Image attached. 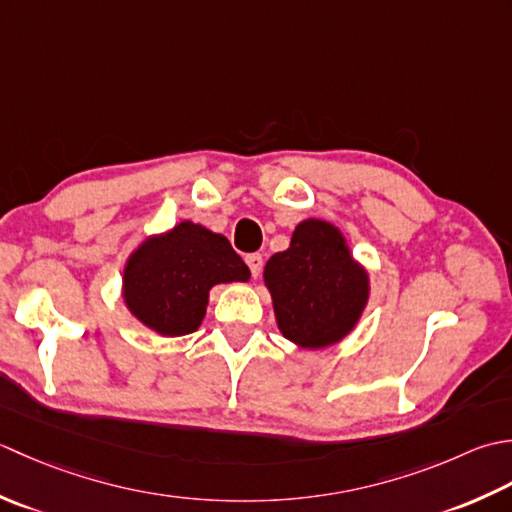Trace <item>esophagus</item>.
<instances>
[{"mask_svg":"<svg viewBox=\"0 0 512 512\" xmlns=\"http://www.w3.org/2000/svg\"><path fill=\"white\" fill-rule=\"evenodd\" d=\"M245 263H247L249 271H252V276L258 278L260 271H263V256H260V254H247L245 256Z\"/></svg>","mask_w":512,"mask_h":512,"instance_id":"obj_1","label":"esophagus"}]
</instances>
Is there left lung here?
Wrapping results in <instances>:
<instances>
[{
  "mask_svg": "<svg viewBox=\"0 0 512 512\" xmlns=\"http://www.w3.org/2000/svg\"><path fill=\"white\" fill-rule=\"evenodd\" d=\"M265 283L283 336L309 349L347 336L369 296L367 274L342 234L314 218L296 227L289 249L267 260Z\"/></svg>",
  "mask_w": 512,
  "mask_h": 512,
  "instance_id": "8db88e82",
  "label": "left lung"
}]
</instances>
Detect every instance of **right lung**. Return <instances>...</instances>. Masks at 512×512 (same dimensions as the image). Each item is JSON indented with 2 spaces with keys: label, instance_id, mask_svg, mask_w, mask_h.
Returning <instances> with one entry per match:
<instances>
[{
  "label": "right lung",
  "instance_id": "right-lung-1",
  "mask_svg": "<svg viewBox=\"0 0 512 512\" xmlns=\"http://www.w3.org/2000/svg\"><path fill=\"white\" fill-rule=\"evenodd\" d=\"M247 278V265L225 236L185 221L130 256L123 291L143 325L161 336H185L201 325L214 285Z\"/></svg>",
  "mask_w": 512,
  "mask_h": 512
}]
</instances>
